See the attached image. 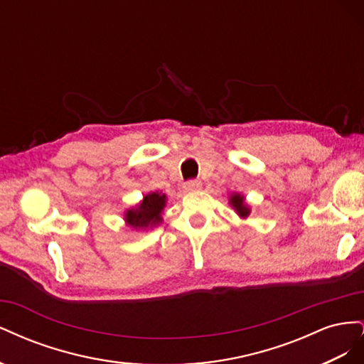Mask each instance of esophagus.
Returning <instances> with one entry per match:
<instances>
[{
	"label": "esophagus",
	"instance_id": "esophagus-1",
	"mask_svg": "<svg viewBox=\"0 0 364 364\" xmlns=\"http://www.w3.org/2000/svg\"><path fill=\"white\" fill-rule=\"evenodd\" d=\"M183 188H185V191L199 190V188H200V182H199V181H188V182H185Z\"/></svg>",
	"mask_w": 364,
	"mask_h": 364
}]
</instances>
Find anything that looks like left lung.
<instances>
[{
  "label": "left lung",
  "instance_id": "left-lung-1",
  "mask_svg": "<svg viewBox=\"0 0 364 364\" xmlns=\"http://www.w3.org/2000/svg\"><path fill=\"white\" fill-rule=\"evenodd\" d=\"M229 203H230V206H232V208L235 209L237 214H238L241 218H246V217L250 214V208H249V206L246 205V202H245V196H241V194H238V193L230 194Z\"/></svg>",
  "mask_w": 364,
  "mask_h": 364
}]
</instances>
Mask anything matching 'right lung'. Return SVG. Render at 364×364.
Wrapping results in <instances>:
<instances>
[{"instance_id": "1", "label": "right lung", "mask_w": 364, "mask_h": 364, "mask_svg": "<svg viewBox=\"0 0 364 364\" xmlns=\"http://www.w3.org/2000/svg\"><path fill=\"white\" fill-rule=\"evenodd\" d=\"M165 205H167V196L161 193H149L144 196L135 208L127 209L124 214L126 223L134 229H146L151 228L162 220V211Z\"/></svg>"}]
</instances>
